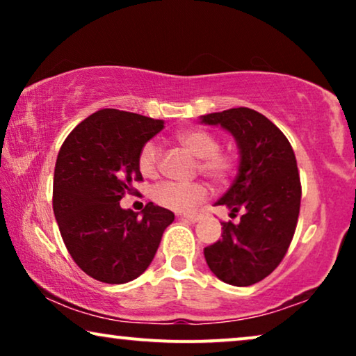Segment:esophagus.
Wrapping results in <instances>:
<instances>
[{
	"label": "esophagus",
	"instance_id": "obj_1",
	"mask_svg": "<svg viewBox=\"0 0 356 356\" xmlns=\"http://www.w3.org/2000/svg\"><path fill=\"white\" fill-rule=\"evenodd\" d=\"M183 218H186L189 222H199L202 218V216H197V213H188V216H183Z\"/></svg>",
	"mask_w": 356,
	"mask_h": 356
}]
</instances>
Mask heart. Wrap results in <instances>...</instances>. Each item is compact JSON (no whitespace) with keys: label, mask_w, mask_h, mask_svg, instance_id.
I'll list each match as a JSON object with an SVG mask.
<instances>
[{"label":"heart","mask_w":356,"mask_h":356,"mask_svg":"<svg viewBox=\"0 0 356 356\" xmlns=\"http://www.w3.org/2000/svg\"><path fill=\"white\" fill-rule=\"evenodd\" d=\"M177 140L194 157L199 159V170L213 183H227L235 173L236 160L232 154L220 152V143L206 129H183L177 133ZM138 165L144 177H154L159 172L160 150L154 143H145L139 150ZM207 188L202 183L163 181L152 191L154 201L175 212H188L204 201Z\"/></svg>","instance_id":"obj_1"}]
</instances>
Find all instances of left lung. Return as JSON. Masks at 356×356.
I'll list each match as a JSON object with an SVG mask.
<instances>
[{"instance_id": "left-lung-1", "label": "left lung", "mask_w": 356, "mask_h": 356, "mask_svg": "<svg viewBox=\"0 0 356 356\" xmlns=\"http://www.w3.org/2000/svg\"><path fill=\"white\" fill-rule=\"evenodd\" d=\"M201 123L220 126L235 139L238 175L216 204L232 216L243 211L238 223H222V238L204 248V257L225 284H257L284 259L298 222L301 184L293 149L270 120L246 106L204 115Z\"/></svg>"}]
</instances>
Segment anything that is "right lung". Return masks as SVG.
I'll return each instance as SVG.
<instances>
[{
    "label": "right lung",
    "instance_id": "obj_1",
    "mask_svg": "<svg viewBox=\"0 0 356 356\" xmlns=\"http://www.w3.org/2000/svg\"><path fill=\"white\" fill-rule=\"evenodd\" d=\"M162 120L115 108L95 111L63 143L53 177V212L63 241L92 279L126 284L152 262L172 211L149 202L136 213L120 201L140 181L143 145Z\"/></svg>",
    "mask_w": 356,
    "mask_h": 356
}]
</instances>
